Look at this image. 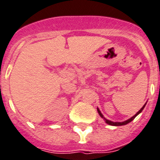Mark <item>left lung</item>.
I'll use <instances>...</instances> for the list:
<instances>
[{
  "label": "left lung",
  "mask_w": 160,
  "mask_h": 160,
  "mask_svg": "<svg viewBox=\"0 0 160 160\" xmlns=\"http://www.w3.org/2000/svg\"><path fill=\"white\" fill-rule=\"evenodd\" d=\"M145 104H146V103H145V104H144L143 107L141 108V109L139 110V111L137 112H136V114H135L134 116L132 117V118H129V119H127V120L124 121V122H112V121L108 120V119H106V118H105L104 117H103V115H102V114L101 113L100 110H99V108H97V111H98V114H99V116H100L101 118H103V119H104L105 122L107 123V124H108V125H111V126H116V127H117V126H123V125H127V124H128V123H129V122H132V121L134 120V118H136V117L137 116V115H138V114H140V113H141V112H142V110L144 109V108L145 107Z\"/></svg>",
  "instance_id": "1"
}]
</instances>
